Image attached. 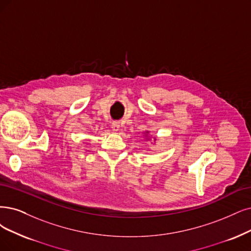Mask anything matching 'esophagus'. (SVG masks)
<instances>
[{
	"mask_svg": "<svg viewBox=\"0 0 251 251\" xmlns=\"http://www.w3.org/2000/svg\"><path fill=\"white\" fill-rule=\"evenodd\" d=\"M111 129H113L114 131H118L120 129V123L118 122V121H114L113 123H111Z\"/></svg>",
	"mask_w": 251,
	"mask_h": 251,
	"instance_id": "obj_1",
	"label": "esophagus"
}]
</instances>
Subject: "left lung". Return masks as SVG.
<instances>
[{
	"label": "left lung",
	"mask_w": 251,
	"mask_h": 251,
	"mask_svg": "<svg viewBox=\"0 0 251 251\" xmlns=\"http://www.w3.org/2000/svg\"><path fill=\"white\" fill-rule=\"evenodd\" d=\"M147 133H149V131H147ZM154 140H155V138H154ZM156 141V140H155Z\"/></svg>",
	"instance_id": "obj_1"
}]
</instances>
